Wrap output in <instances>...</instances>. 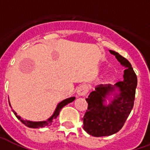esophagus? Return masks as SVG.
<instances>
[{"instance_id": "obj_1", "label": "esophagus", "mask_w": 150, "mask_h": 150, "mask_svg": "<svg viewBox=\"0 0 150 150\" xmlns=\"http://www.w3.org/2000/svg\"><path fill=\"white\" fill-rule=\"evenodd\" d=\"M88 88L86 84H81L78 87L76 90V94L78 96H84L86 94L88 93Z\"/></svg>"}]
</instances>
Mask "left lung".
<instances>
[{"label": "left lung", "mask_w": 150, "mask_h": 150, "mask_svg": "<svg viewBox=\"0 0 150 150\" xmlns=\"http://www.w3.org/2000/svg\"><path fill=\"white\" fill-rule=\"evenodd\" d=\"M120 64L126 67L124 80L117 82L114 86L110 83L99 84L86 98L88 110L82 118L83 130L95 137L109 136L121 129L134 106L137 76L128 60L119 53L111 51ZM118 90L119 94L115 93ZM111 93L115 98L109 103L105 104V98Z\"/></svg>", "instance_id": "obj_1"}]
</instances>
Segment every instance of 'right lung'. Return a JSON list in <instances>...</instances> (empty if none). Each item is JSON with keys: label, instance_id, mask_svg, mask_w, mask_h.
Listing matches in <instances>:
<instances>
[{"label": "right lung", "instance_id": "1", "mask_svg": "<svg viewBox=\"0 0 150 150\" xmlns=\"http://www.w3.org/2000/svg\"><path fill=\"white\" fill-rule=\"evenodd\" d=\"M74 100H75V97H70V98H67V99L62 101L61 103H59V104H58V105H57L56 109L54 110L53 115H52L50 118H48L47 120H45V121L33 122V121H30V120H23V118H21L19 116H18L17 113H16L13 110H12V111H13L14 114L16 115V117L20 120L21 122L23 123V125H25V126H27V127H31V128H40V127H45V126H50V125H52V123L53 122V120L55 119V118L59 116V112H60V110H62V108L63 107V106H65L66 105H67L68 103H72V102ZM9 105H10V103H9Z\"/></svg>", "mask_w": 150, "mask_h": 150}]
</instances>
